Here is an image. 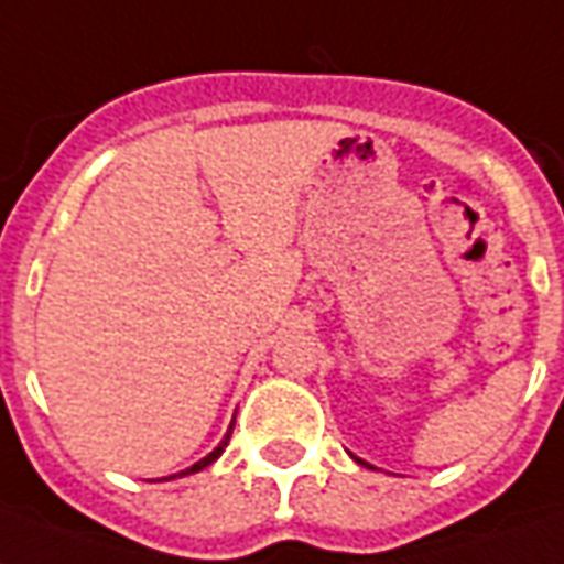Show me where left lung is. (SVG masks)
Returning a JSON list of instances; mask_svg holds the SVG:
<instances>
[{
	"label": "left lung",
	"mask_w": 564,
	"mask_h": 564,
	"mask_svg": "<svg viewBox=\"0 0 564 564\" xmlns=\"http://www.w3.org/2000/svg\"><path fill=\"white\" fill-rule=\"evenodd\" d=\"M356 464H362V467H371V464H365V460H359V457H356ZM375 469V467H371Z\"/></svg>",
	"instance_id": "8db88e82"
}]
</instances>
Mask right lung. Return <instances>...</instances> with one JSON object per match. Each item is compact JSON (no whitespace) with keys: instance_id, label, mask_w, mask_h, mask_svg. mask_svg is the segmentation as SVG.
I'll use <instances>...</instances> for the list:
<instances>
[{"instance_id":"right-lung-1","label":"right lung","mask_w":564,"mask_h":564,"mask_svg":"<svg viewBox=\"0 0 564 564\" xmlns=\"http://www.w3.org/2000/svg\"><path fill=\"white\" fill-rule=\"evenodd\" d=\"M230 433H232V426H230V430H227V436L220 438V445H217L215 452H212V454H205V457H202V460H196V464H193V467L184 469V473H177V476H171V479H181V476H189V473H199V469L212 467V464H215L217 457H220V454H224V448H227V442H230Z\"/></svg>"}]
</instances>
